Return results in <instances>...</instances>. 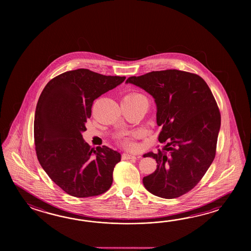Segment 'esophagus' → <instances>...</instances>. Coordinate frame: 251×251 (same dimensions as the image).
Instances as JSON below:
<instances>
[{"mask_svg": "<svg viewBox=\"0 0 251 251\" xmlns=\"http://www.w3.org/2000/svg\"><path fill=\"white\" fill-rule=\"evenodd\" d=\"M122 158H123L124 160H136V159H138L140 157H139V156H136V155L124 153V154L122 155Z\"/></svg>", "mask_w": 251, "mask_h": 251, "instance_id": "34e87169", "label": "esophagus"}]
</instances>
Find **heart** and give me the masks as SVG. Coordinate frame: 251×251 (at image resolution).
Returning a JSON list of instances; mask_svg holds the SVG:
<instances>
[{
    "label": "heart",
    "mask_w": 251,
    "mask_h": 251,
    "mask_svg": "<svg viewBox=\"0 0 251 251\" xmlns=\"http://www.w3.org/2000/svg\"><path fill=\"white\" fill-rule=\"evenodd\" d=\"M125 100H144L146 101V99L145 97L143 96L142 94L140 93H129L124 98ZM124 144L126 146V147H132L133 146V142L130 140V139H125L124 140Z\"/></svg>",
    "instance_id": "1"
}]
</instances>
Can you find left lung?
I'll return each instance as SVG.
<instances>
[{"label":"left lung","mask_w":251,"mask_h":251,"mask_svg":"<svg viewBox=\"0 0 251 251\" xmlns=\"http://www.w3.org/2000/svg\"><path fill=\"white\" fill-rule=\"evenodd\" d=\"M154 98L158 140L165 144L157 153L156 171L144 176V187L159 198L172 199L189 192L212 164L221 127V114L206 82L200 76L178 70L151 72L129 77Z\"/></svg>","instance_id":"1"}]
</instances>
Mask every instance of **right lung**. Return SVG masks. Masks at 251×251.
Segmentation results:
<instances>
[{"mask_svg":"<svg viewBox=\"0 0 251 251\" xmlns=\"http://www.w3.org/2000/svg\"><path fill=\"white\" fill-rule=\"evenodd\" d=\"M126 77L88 69L65 72L44 88L34 119L38 160L49 177L75 198L101 195L111 187L113 171L121 160L107 146L91 148L81 133L93 101L121 84Z\"/></svg>","mask_w":251,"mask_h":251,"instance_id":"right-lung-1","label":"right lung"}]
</instances>
